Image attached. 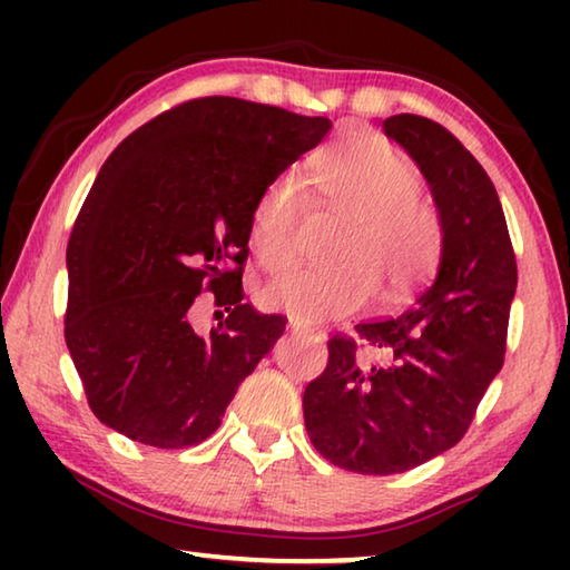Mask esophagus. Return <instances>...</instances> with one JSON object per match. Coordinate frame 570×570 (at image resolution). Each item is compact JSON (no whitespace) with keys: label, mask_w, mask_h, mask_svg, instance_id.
<instances>
[{"label":"esophagus","mask_w":570,"mask_h":570,"mask_svg":"<svg viewBox=\"0 0 570 570\" xmlns=\"http://www.w3.org/2000/svg\"><path fill=\"white\" fill-rule=\"evenodd\" d=\"M288 326H292V332H298V334H312V332H314L312 326L304 324V322H298V320H294V316H292V320H288Z\"/></svg>","instance_id":"obj_1"}]
</instances>
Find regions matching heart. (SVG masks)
Here are the masks:
<instances>
[{"mask_svg":"<svg viewBox=\"0 0 570 570\" xmlns=\"http://www.w3.org/2000/svg\"><path fill=\"white\" fill-rule=\"evenodd\" d=\"M320 204L346 216L334 266L292 268L266 284L262 302L298 322L362 312L380 294L400 298L428 278L442 256L445 226L420 198L422 173L407 153L380 138H360L326 153L312 170ZM312 210L302 173L286 168L258 190L250 208V248L262 266L284 268Z\"/></svg>","mask_w":570,"mask_h":570,"instance_id":"heart-1","label":"heart"}]
</instances>
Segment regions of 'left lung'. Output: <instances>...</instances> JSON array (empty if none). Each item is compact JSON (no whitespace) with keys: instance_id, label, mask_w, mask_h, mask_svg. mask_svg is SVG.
<instances>
[{"instance_id":"left-lung-1","label":"left lung","mask_w":570,"mask_h":570,"mask_svg":"<svg viewBox=\"0 0 570 570\" xmlns=\"http://www.w3.org/2000/svg\"><path fill=\"white\" fill-rule=\"evenodd\" d=\"M417 160L445 226L438 278L400 316L334 334L304 390L312 445L332 465L394 475L455 448L505 360L515 250L493 180L448 128L420 115L382 122ZM375 352V362L363 360Z\"/></svg>"}]
</instances>
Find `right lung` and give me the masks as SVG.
I'll return each instance as SVG.
<instances>
[{"label":"right lung","mask_w":570,"mask_h":570,"mask_svg":"<svg viewBox=\"0 0 570 570\" xmlns=\"http://www.w3.org/2000/svg\"><path fill=\"white\" fill-rule=\"evenodd\" d=\"M330 118L226 95L186 100L105 160L67 240L65 342L102 424L180 450L214 435L286 316L244 304L254 200L330 132ZM200 291L229 312L191 330Z\"/></svg>","instance_id":"right-lung-1"}]
</instances>
